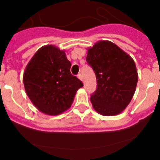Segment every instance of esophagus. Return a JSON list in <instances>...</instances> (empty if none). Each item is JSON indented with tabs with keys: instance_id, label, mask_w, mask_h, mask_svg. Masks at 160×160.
Listing matches in <instances>:
<instances>
[{
	"instance_id": "34e87169",
	"label": "esophagus",
	"mask_w": 160,
	"mask_h": 160,
	"mask_svg": "<svg viewBox=\"0 0 160 160\" xmlns=\"http://www.w3.org/2000/svg\"><path fill=\"white\" fill-rule=\"evenodd\" d=\"M77 76H78V78L80 79V80H81V81H82L83 78H82V74H78Z\"/></svg>"
}]
</instances>
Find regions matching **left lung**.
<instances>
[{
	"mask_svg": "<svg viewBox=\"0 0 160 160\" xmlns=\"http://www.w3.org/2000/svg\"><path fill=\"white\" fill-rule=\"evenodd\" d=\"M86 59L98 84L90 97L93 109L104 116L121 113L131 102L138 81L133 59L109 41L95 43Z\"/></svg>",
	"mask_w": 160,
	"mask_h": 160,
	"instance_id": "1",
	"label": "left lung"
}]
</instances>
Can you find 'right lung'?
<instances>
[{"label": "right lung", "instance_id": "right-lung-1", "mask_svg": "<svg viewBox=\"0 0 160 160\" xmlns=\"http://www.w3.org/2000/svg\"><path fill=\"white\" fill-rule=\"evenodd\" d=\"M71 63L63 51L44 46L37 51L23 73L28 96L43 113L58 115L68 109L83 83L70 73Z\"/></svg>", "mask_w": 160, "mask_h": 160}]
</instances>
